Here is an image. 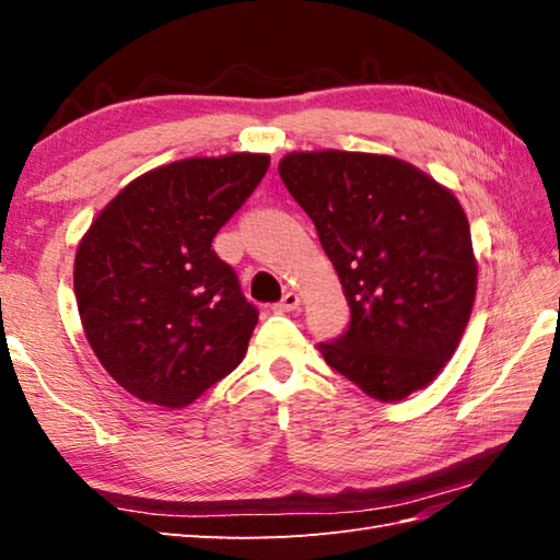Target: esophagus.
<instances>
[{
	"label": "esophagus",
	"instance_id": "34e87169",
	"mask_svg": "<svg viewBox=\"0 0 560 560\" xmlns=\"http://www.w3.org/2000/svg\"><path fill=\"white\" fill-rule=\"evenodd\" d=\"M299 305H301L299 293L289 291L277 305H273V311H277V313H291V311H299Z\"/></svg>",
	"mask_w": 560,
	"mask_h": 560
}]
</instances>
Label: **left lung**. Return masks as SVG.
Returning <instances> with one entry per match:
<instances>
[{"label":"left lung","instance_id":"8db88e82","mask_svg":"<svg viewBox=\"0 0 560 560\" xmlns=\"http://www.w3.org/2000/svg\"><path fill=\"white\" fill-rule=\"evenodd\" d=\"M279 175L313 219L351 323L319 343L368 397L399 401L452 359L477 295L469 221L457 197L395 156L299 151Z\"/></svg>","mask_w":560,"mask_h":560}]
</instances>
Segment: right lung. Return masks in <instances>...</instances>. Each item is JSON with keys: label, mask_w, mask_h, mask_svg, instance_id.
<instances>
[{"label": "right lung", "mask_w": 560, "mask_h": 560, "mask_svg": "<svg viewBox=\"0 0 560 560\" xmlns=\"http://www.w3.org/2000/svg\"><path fill=\"white\" fill-rule=\"evenodd\" d=\"M267 168V153L161 165L129 183L81 237V325L129 395L183 409L245 359L259 313L211 241Z\"/></svg>", "instance_id": "add662e5"}]
</instances>
